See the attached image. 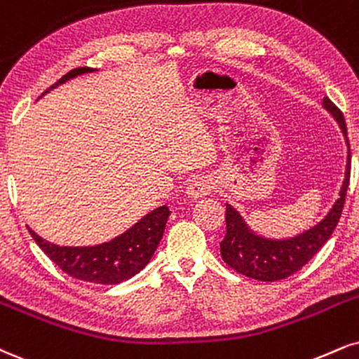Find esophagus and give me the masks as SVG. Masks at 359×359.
<instances>
[{
    "instance_id": "1",
    "label": "esophagus",
    "mask_w": 359,
    "mask_h": 359,
    "mask_svg": "<svg viewBox=\"0 0 359 359\" xmlns=\"http://www.w3.org/2000/svg\"><path fill=\"white\" fill-rule=\"evenodd\" d=\"M210 191H212V182L205 177H197V179H192L191 182L187 185V194L191 198H201L209 196Z\"/></svg>"
}]
</instances>
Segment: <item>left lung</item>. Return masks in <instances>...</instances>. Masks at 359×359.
Instances as JSON below:
<instances>
[{
  "instance_id": "left-lung-1",
  "label": "left lung",
  "mask_w": 359,
  "mask_h": 359,
  "mask_svg": "<svg viewBox=\"0 0 359 359\" xmlns=\"http://www.w3.org/2000/svg\"><path fill=\"white\" fill-rule=\"evenodd\" d=\"M323 107L339 123V128L343 130L348 145L346 174H344L339 198L334 202L332 209L321 222L311 227L309 231H304L303 234L283 241L266 239V237L254 234L234 207L226 204L227 232L221 243V256L224 262L239 274L264 280V283L286 279L297 273L301 267L308 264L311 259L316 256L318 250L327 243V239L338 226L348 192L349 174H351V150H349L346 122H344L341 110L327 97L323 100Z\"/></svg>"
}]
</instances>
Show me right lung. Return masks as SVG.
Wrapping results in <instances>:
<instances>
[{
	"label": "right lung",
	"instance_id": "add662e5",
	"mask_svg": "<svg viewBox=\"0 0 359 359\" xmlns=\"http://www.w3.org/2000/svg\"><path fill=\"white\" fill-rule=\"evenodd\" d=\"M93 72V68L81 67L68 72L62 79L45 90L65 83L67 80ZM170 210L167 205L157 207L140 219L137 224L125 231L110 243H103L90 248H68L56 245L45 241L28 227L34 243L40 245L43 252L55 262L63 273L72 278L95 284H118L140 273L152 259L155 249L161 243Z\"/></svg>",
	"mask_w": 359,
	"mask_h": 359
}]
</instances>
